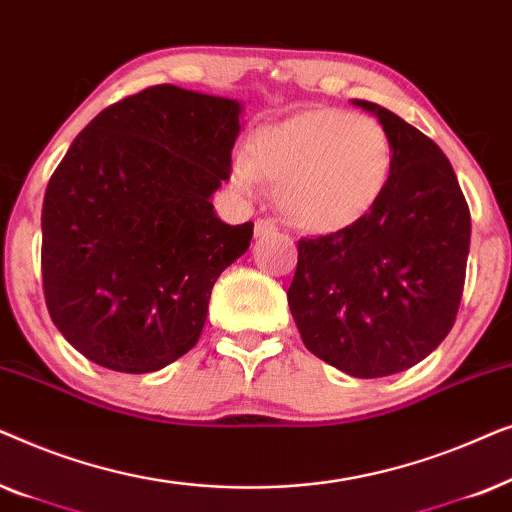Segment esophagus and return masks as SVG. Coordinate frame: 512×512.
Here are the masks:
<instances>
[{
  "label": "esophagus",
  "instance_id": "esophagus-1",
  "mask_svg": "<svg viewBox=\"0 0 512 512\" xmlns=\"http://www.w3.org/2000/svg\"><path fill=\"white\" fill-rule=\"evenodd\" d=\"M275 233H277L275 221H270V219H258L256 221V228H254V235L256 237H270V235H275Z\"/></svg>",
  "mask_w": 512,
  "mask_h": 512
}]
</instances>
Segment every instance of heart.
I'll use <instances>...</instances> for the list:
<instances>
[{"label":"heart","instance_id":"b5f03b06","mask_svg":"<svg viewBox=\"0 0 512 512\" xmlns=\"http://www.w3.org/2000/svg\"><path fill=\"white\" fill-rule=\"evenodd\" d=\"M394 172V146L375 118L319 107L265 125L249 156L230 165L237 193L256 198L261 181L277 186V207L293 226L331 235L373 212Z\"/></svg>","mask_w":512,"mask_h":512}]
</instances>
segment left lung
<instances>
[{
	"label": "left lung",
	"mask_w": 512,
	"mask_h": 512,
	"mask_svg": "<svg viewBox=\"0 0 512 512\" xmlns=\"http://www.w3.org/2000/svg\"><path fill=\"white\" fill-rule=\"evenodd\" d=\"M394 172L373 212L340 233L298 242L289 307L305 347L352 377H387L426 359L457 319L471 212L450 160L375 102Z\"/></svg>",
	"instance_id": "obj_1"
}]
</instances>
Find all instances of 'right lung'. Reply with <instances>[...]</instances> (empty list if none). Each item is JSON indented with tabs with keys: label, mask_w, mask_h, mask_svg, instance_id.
<instances>
[{
	"label": "right lung",
	"mask_w": 512,
	"mask_h": 512,
	"mask_svg": "<svg viewBox=\"0 0 512 512\" xmlns=\"http://www.w3.org/2000/svg\"><path fill=\"white\" fill-rule=\"evenodd\" d=\"M242 104L163 83L100 111L53 172L41 275L53 324L118 373H153L195 347L216 279L249 249L212 195L230 177Z\"/></svg>",
	"instance_id": "add662e5"
}]
</instances>
